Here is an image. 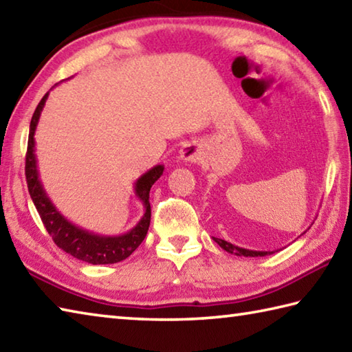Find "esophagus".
<instances>
[{
  "label": "esophagus",
  "mask_w": 352,
  "mask_h": 352,
  "mask_svg": "<svg viewBox=\"0 0 352 352\" xmlns=\"http://www.w3.org/2000/svg\"><path fill=\"white\" fill-rule=\"evenodd\" d=\"M179 157L182 159L185 164H193L201 159V147L196 142H188L179 151Z\"/></svg>",
  "instance_id": "1"
}]
</instances>
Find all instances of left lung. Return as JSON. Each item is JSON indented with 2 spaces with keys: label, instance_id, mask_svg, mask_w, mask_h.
Returning a JSON list of instances; mask_svg holds the SVG:
<instances>
[{
  "label": "left lung",
  "instance_id": "obj_1",
  "mask_svg": "<svg viewBox=\"0 0 352 352\" xmlns=\"http://www.w3.org/2000/svg\"><path fill=\"white\" fill-rule=\"evenodd\" d=\"M213 241H214L222 250L227 251V253L234 254V256L263 257V256H268V254H273V253H274V251H256V250L242 248V247H237V245H233V243H230V242H227V241H222V239H217V237H213Z\"/></svg>",
  "mask_w": 352,
  "mask_h": 352
}]
</instances>
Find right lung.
Wrapping results in <instances>:
<instances>
[{"label": "right lung", "mask_w": 352, "mask_h": 352, "mask_svg": "<svg viewBox=\"0 0 352 352\" xmlns=\"http://www.w3.org/2000/svg\"><path fill=\"white\" fill-rule=\"evenodd\" d=\"M49 94L50 91H47L41 101H39L30 121L28 155H25V179H28L32 201L35 204L44 227L49 231L53 242L65 253L91 265H109L121 262L133 253L139 245L142 243L145 236H147L151 217L148 201L150 188L164 173V165H155L153 168L145 171L141 177H138V181L135 182V195L138 201L144 205V216L139 219V222L127 233L118 236H104L82 227H78L76 223L70 222L55 207L49 195L45 193L41 177H39L38 161L35 155V131Z\"/></svg>", "instance_id": "obj_1"}]
</instances>
